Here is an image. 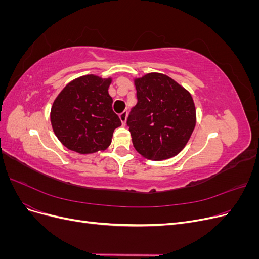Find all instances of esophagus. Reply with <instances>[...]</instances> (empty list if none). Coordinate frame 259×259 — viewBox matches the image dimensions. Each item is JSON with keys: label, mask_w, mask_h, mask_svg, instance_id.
<instances>
[{"label": "esophagus", "mask_w": 259, "mask_h": 259, "mask_svg": "<svg viewBox=\"0 0 259 259\" xmlns=\"http://www.w3.org/2000/svg\"><path fill=\"white\" fill-rule=\"evenodd\" d=\"M126 119H127V112L126 111H123L122 113H120V120H121L123 125H125V123H126Z\"/></svg>", "instance_id": "esophagus-1"}]
</instances>
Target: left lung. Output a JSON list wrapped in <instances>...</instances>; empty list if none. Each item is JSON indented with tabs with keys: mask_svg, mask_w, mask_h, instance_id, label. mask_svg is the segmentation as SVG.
<instances>
[{
	"mask_svg": "<svg viewBox=\"0 0 259 259\" xmlns=\"http://www.w3.org/2000/svg\"><path fill=\"white\" fill-rule=\"evenodd\" d=\"M135 86L137 104L126 122L134 148L149 160L173 158L183 150L195 126L190 93L156 72L135 79Z\"/></svg>",
	"mask_w": 259,
	"mask_h": 259,
	"instance_id": "1",
	"label": "left lung"
}]
</instances>
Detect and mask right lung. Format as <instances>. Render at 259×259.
Here are the masks:
<instances>
[{"mask_svg": "<svg viewBox=\"0 0 259 259\" xmlns=\"http://www.w3.org/2000/svg\"><path fill=\"white\" fill-rule=\"evenodd\" d=\"M111 77L88 74L67 84L51 110L52 127L59 142L81 154L105 150L121 120L112 110L108 89Z\"/></svg>", "mask_w": 259, "mask_h": 259, "instance_id": "obj_1", "label": "right lung"}]
</instances>
